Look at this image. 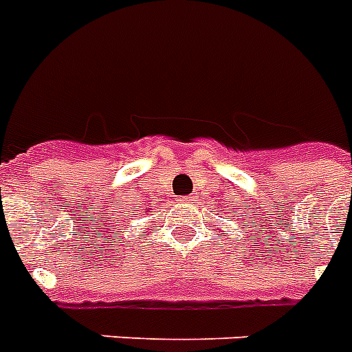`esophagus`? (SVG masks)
<instances>
[{
  "mask_svg": "<svg viewBox=\"0 0 352 352\" xmlns=\"http://www.w3.org/2000/svg\"><path fill=\"white\" fill-rule=\"evenodd\" d=\"M191 201H193V197H182V202H184V204H190Z\"/></svg>",
  "mask_w": 352,
  "mask_h": 352,
  "instance_id": "obj_1",
  "label": "esophagus"
}]
</instances>
